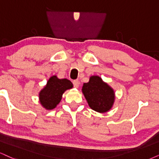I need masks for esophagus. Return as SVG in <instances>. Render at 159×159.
<instances>
[{
  "label": "esophagus",
  "mask_w": 159,
  "mask_h": 159,
  "mask_svg": "<svg viewBox=\"0 0 159 159\" xmlns=\"http://www.w3.org/2000/svg\"><path fill=\"white\" fill-rule=\"evenodd\" d=\"M73 85L75 88H78V86L80 85L79 81H78V80H75V81H73Z\"/></svg>",
  "instance_id": "esophagus-1"
}]
</instances>
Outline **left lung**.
<instances>
[{
  "mask_svg": "<svg viewBox=\"0 0 159 159\" xmlns=\"http://www.w3.org/2000/svg\"><path fill=\"white\" fill-rule=\"evenodd\" d=\"M82 93L88 105L98 113H106L111 109L115 101L113 88L98 75H92L89 81L82 86Z\"/></svg>",
  "mask_w": 159,
  "mask_h": 159,
  "instance_id": "obj_1",
  "label": "left lung"
}]
</instances>
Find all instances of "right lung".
I'll return each instance as SVG.
<instances>
[{
  "label": "right lung",
  "mask_w": 159,
  "mask_h": 159,
  "mask_svg": "<svg viewBox=\"0 0 159 159\" xmlns=\"http://www.w3.org/2000/svg\"><path fill=\"white\" fill-rule=\"evenodd\" d=\"M73 87V84L70 80L52 75L39 92V103L46 110H53L61 102L65 92Z\"/></svg>",
  "instance_id": "add662e5"
}]
</instances>
